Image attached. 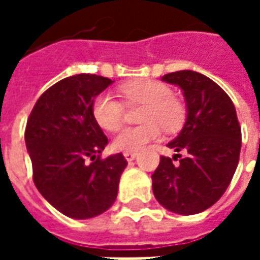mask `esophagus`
<instances>
[{"label": "esophagus", "instance_id": "34e87169", "mask_svg": "<svg viewBox=\"0 0 260 260\" xmlns=\"http://www.w3.org/2000/svg\"><path fill=\"white\" fill-rule=\"evenodd\" d=\"M124 157L126 158V161H132V160H135L136 153L135 152H124Z\"/></svg>", "mask_w": 260, "mask_h": 260}]
</instances>
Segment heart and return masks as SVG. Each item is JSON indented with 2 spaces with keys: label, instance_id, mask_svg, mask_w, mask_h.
<instances>
[{
  "label": "heart",
  "instance_id": "b5f03b06",
  "mask_svg": "<svg viewBox=\"0 0 260 260\" xmlns=\"http://www.w3.org/2000/svg\"><path fill=\"white\" fill-rule=\"evenodd\" d=\"M128 104H143L139 126L125 128L114 138L113 147L119 152H138L167 131L180 128L185 119L184 104L173 96L169 85L156 79H136L119 87ZM93 117L103 129L118 131L124 124V106L110 93H102L93 102Z\"/></svg>",
  "mask_w": 260,
  "mask_h": 260
}]
</instances>
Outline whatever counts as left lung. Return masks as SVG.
Segmentation results:
<instances>
[{
    "label": "left lung",
    "instance_id": "1",
    "mask_svg": "<svg viewBox=\"0 0 260 260\" xmlns=\"http://www.w3.org/2000/svg\"><path fill=\"white\" fill-rule=\"evenodd\" d=\"M161 80L181 87L185 97V124L167 146L186 156L177 166L174 158L160 157L153 193L170 212L196 214L213 206L233 180L241 152L240 122L229 94L205 75L185 69Z\"/></svg>",
    "mask_w": 260,
    "mask_h": 260
}]
</instances>
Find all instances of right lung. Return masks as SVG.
<instances>
[{
	"mask_svg": "<svg viewBox=\"0 0 260 260\" xmlns=\"http://www.w3.org/2000/svg\"><path fill=\"white\" fill-rule=\"evenodd\" d=\"M113 82L93 74L59 80L39 97L26 124L35 185L71 218L96 217L113 206L128 164L121 153L100 157L108 139L91 111L94 99Z\"/></svg>",
	"mask_w": 260,
	"mask_h": 260,
	"instance_id": "add662e5",
	"label": "right lung"
}]
</instances>
